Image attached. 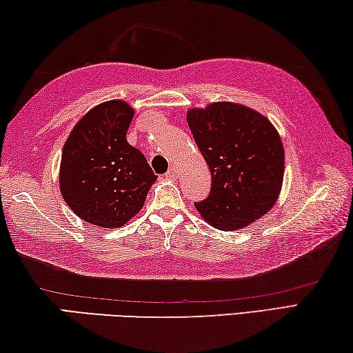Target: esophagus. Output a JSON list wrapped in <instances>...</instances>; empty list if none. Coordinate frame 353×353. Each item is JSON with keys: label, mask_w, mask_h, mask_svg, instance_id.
<instances>
[{"label": "esophagus", "mask_w": 353, "mask_h": 353, "mask_svg": "<svg viewBox=\"0 0 353 353\" xmlns=\"http://www.w3.org/2000/svg\"><path fill=\"white\" fill-rule=\"evenodd\" d=\"M165 176L169 178V180H175V178H178V170L175 169V167H170V169L167 170Z\"/></svg>", "instance_id": "1"}]
</instances>
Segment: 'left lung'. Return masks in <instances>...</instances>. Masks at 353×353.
<instances>
[{
	"instance_id": "1",
	"label": "left lung",
	"mask_w": 353,
	"mask_h": 353,
	"mask_svg": "<svg viewBox=\"0 0 353 353\" xmlns=\"http://www.w3.org/2000/svg\"><path fill=\"white\" fill-rule=\"evenodd\" d=\"M188 125L211 172V192L195 203L222 231L244 228L279 199L285 150L274 125L253 109L219 101L190 109Z\"/></svg>"
}]
</instances>
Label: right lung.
Wrapping results in <instances>:
<instances>
[{
    "label": "right lung",
    "mask_w": 353,
    "mask_h": 353,
    "mask_svg": "<svg viewBox=\"0 0 353 353\" xmlns=\"http://www.w3.org/2000/svg\"><path fill=\"white\" fill-rule=\"evenodd\" d=\"M132 115L134 109L122 100L101 103L79 120L63 145L61 194L92 225L122 227L141 211L158 178L141 150L126 141Z\"/></svg>",
    "instance_id": "add662e5"
}]
</instances>
